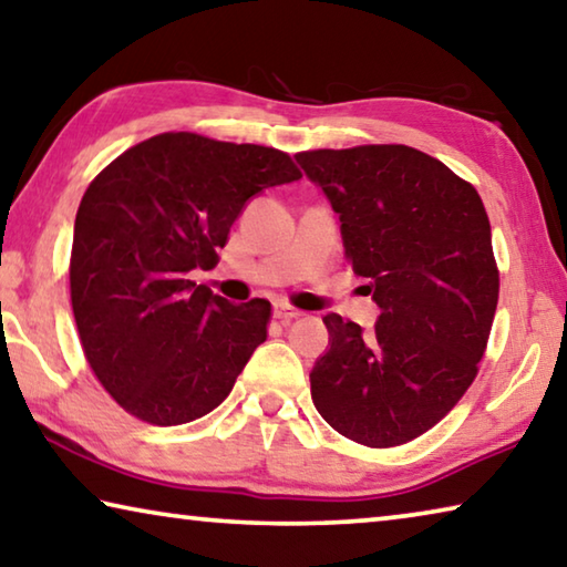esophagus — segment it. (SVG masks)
<instances>
[{"label": "esophagus", "mask_w": 567, "mask_h": 567, "mask_svg": "<svg viewBox=\"0 0 567 567\" xmlns=\"http://www.w3.org/2000/svg\"><path fill=\"white\" fill-rule=\"evenodd\" d=\"M272 312H275V318H277V320L285 322V326H287V322L298 320V318L302 316V312H300L298 308H290V305H285V302H277L275 308H272Z\"/></svg>", "instance_id": "esophagus-1"}]
</instances>
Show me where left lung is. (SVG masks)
Returning <instances> with one entry per match:
<instances>
[{
    "label": "left lung",
    "instance_id": "8db88e82",
    "mask_svg": "<svg viewBox=\"0 0 567 567\" xmlns=\"http://www.w3.org/2000/svg\"><path fill=\"white\" fill-rule=\"evenodd\" d=\"M338 214L346 259L368 277L375 330L328 312L310 371L322 419L358 444H406L470 389L497 310L499 272L477 188L409 146L295 156Z\"/></svg>",
    "mask_w": 567,
    "mask_h": 567
}]
</instances>
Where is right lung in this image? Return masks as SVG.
<instances>
[{"label":"right lung","instance_id":"obj_1","mask_svg":"<svg viewBox=\"0 0 567 567\" xmlns=\"http://www.w3.org/2000/svg\"><path fill=\"white\" fill-rule=\"evenodd\" d=\"M298 178L277 148L161 133L87 186L70 298L87 363L125 411L176 426L229 396L267 340L269 302L235 305L192 277L217 265L249 199Z\"/></svg>","mask_w":567,"mask_h":567}]
</instances>
